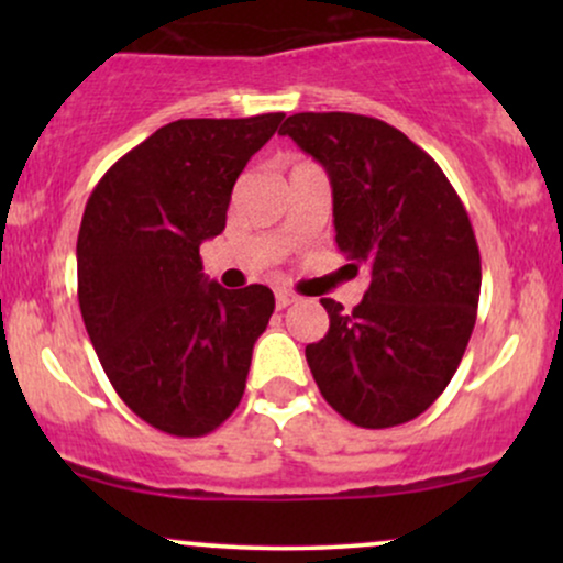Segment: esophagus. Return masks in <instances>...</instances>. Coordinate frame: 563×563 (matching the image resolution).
<instances>
[{
    "instance_id": "34e87169",
    "label": "esophagus",
    "mask_w": 563,
    "mask_h": 563,
    "mask_svg": "<svg viewBox=\"0 0 563 563\" xmlns=\"http://www.w3.org/2000/svg\"><path fill=\"white\" fill-rule=\"evenodd\" d=\"M294 301H299V296L290 294V290H277V294H275L277 309H286V307H290V303H294Z\"/></svg>"
}]
</instances>
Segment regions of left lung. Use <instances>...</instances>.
<instances>
[{"label":"left lung","mask_w":563,"mask_h":563,"mask_svg":"<svg viewBox=\"0 0 563 563\" xmlns=\"http://www.w3.org/2000/svg\"><path fill=\"white\" fill-rule=\"evenodd\" d=\"M280 134L325 166L335 245L371 273L352 312L320 299L331 328L307 346L309 371L349 423L412 421L448 389L474 331L482 260L466 209L437 161L386 121L294 113Z\"/></svg>","instance_id":"left-lung-1"}]
</instances>
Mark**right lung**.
Wrapping results in <instances>:
<instances>
[{"label": "right lung", "instance_id": "obj_1", "mask_svg": "<svg viewBox=\"0 0 563 563\" xmlns=\"http://www.w3.org/2000/svg\"><path fill=\"white\" fill-rule=\"evenodd\" d=\"M280 121H172L115 161L84 209L76 269L89 341L129 410L172 437L228 421L275 309L267 286L209 280L200 243L224 230L232 185Z\"/></svg>", "mask_w": 563, "mask_h": 563}]
</instances>
